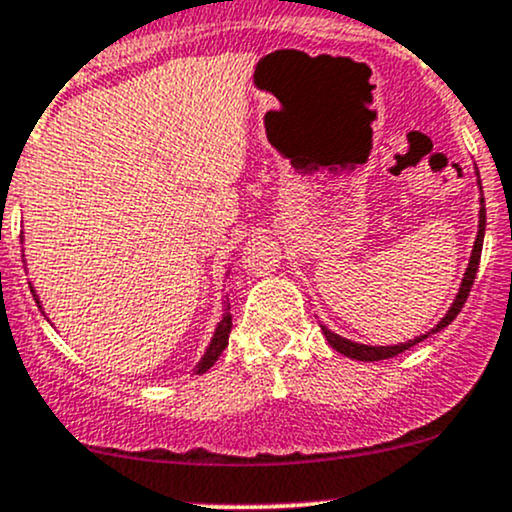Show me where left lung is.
Masks as SVG:
<instances>
[{
	"label": "left lung",
	"instance_id": "left-lung-1",
	"mask_svg": "<svg viewBox=\"0 0 512 512\" xmlns=\"http://www.w3.org/2000/svg\"><path fill=\"white\" fill-rule=\"evenodd\" d=\"M476 174H479V172H476ZM479 187H481V182H479ZM479 201H481L479 233H476L474 247H471L469 267H466V272H464V277H462V284H459V291H457V296H454L452 306H449V311L445 313V318H440V323H437L435 328L428 330V333H425V335H418V338H413V340L398 342V345H362V342H352V340L342 338V335L333 333V330H328L323 323H320V330H323V335H325V340H328V345L333 347V350H338L340 355H345V357H350V359H359V362H379V359H389V357L401 355V352L411 350L413 345L423 342L425 338H428V335L445 330L447 325L452 323L454 318H457V313L462 311V306L466 303V296H469V291H471V284H474V279H476V269H479L481 247H484V233H486V204H484V196H481Z\"/></svg>",
	"mask_w": 512,
	"mask_h": 512
}]
</instances>
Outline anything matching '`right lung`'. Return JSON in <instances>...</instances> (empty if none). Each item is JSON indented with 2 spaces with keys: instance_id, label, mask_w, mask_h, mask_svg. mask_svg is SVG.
I'll return each instance as SVG.
<instances>
[{
  "instance_id": "add662e5",
  "label": "right lung",
  "mask_w": 512,
  "mask_h": 512,
  "mask_svg": "<svg viewBox=\"0 0 512 512\" xmlns=\"http://www.w3.org/2000/svg\"><path fill=\"white\" fill-rule=\"evenodd\" d=\"M28 286H31V284H28ZM31 294H33V299H36L38 308H41V301H38V294H36V289H33V286H31ZM230 320H233V318H230V313H228V308H226V313H223L221 323H218L216 330H213V338L209 342V347H206V352H204V355H201L199 364H196V367H194L196 374L209 372L213 364H216V359L221 357V352L228 347V335H230V328H233V323H230Z\"/></svg>"
}]
</instances>
